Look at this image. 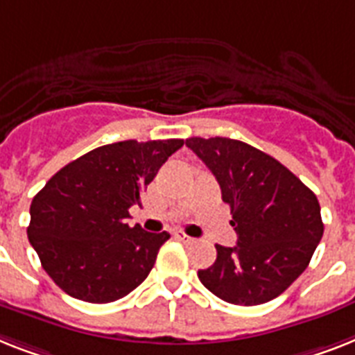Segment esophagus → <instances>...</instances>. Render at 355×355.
I'll return each mask as SVG.
<instances>
[{
  "instance_id": "obj_1",
  "label": "esophagus",
  "mask_w": 355,
  "mask_h": 355,
  "mask_svg": "<svg viewBox=\"0 0 355 355\" xmlns=\"http://www.w3.org/2000/svg\"><path fill=\"white\" fill-rule=\"evenodd\" d=\"M175 237H177L178 241H182L184 244H191V243H195V239L189 237V235H186V233H175Z\"/></svg>"
}]
</instances>
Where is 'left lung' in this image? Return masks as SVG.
Returning a JSON list of instances; mask_svg holds the SVG:
<instances>
[{
    "instance_id": "obj_1",
    "label": "left lung",
    "mask_w": 355,
    "mask_h": 355,
    "mask_svg": "<svg viewBox=\"0 0 355 355\" xmlns=\"http://www.w3.org/2000/svg\"><path fill=\"white\" fill-rule=\"evenodd\" d=\"M186 146L215 175L237 246L217 244V261L198 270L223 301L255 306L281 295L310 264L322 237L321 206L279 160L233 138H187Z\"/></svg>"
}]
</instances>
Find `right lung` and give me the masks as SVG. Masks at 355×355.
Returning <instances> with one entry per match:
<instances>
[{"label": "right lung", "mask_w": 355, "mask_h": 355, "mask_svg": "<svg viewBox=\"0 0 355 355\" xmlns=\"http://www.w3.org/2000/svg\"><path fill=\"white\" fill-rule=\"evenodd\" d=\"M184 140H123L85 153L31 204L28 241L49 277L74 299L112 302L148 277L168 232L129 227V207Z\"/></svg>", "instance_id": "right-lung-1"}]
</instances>
